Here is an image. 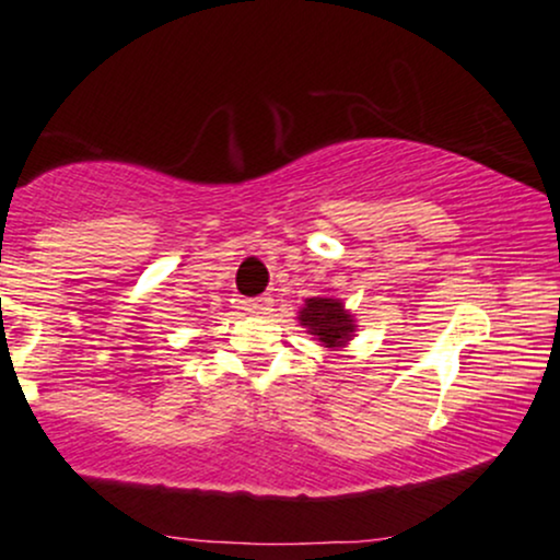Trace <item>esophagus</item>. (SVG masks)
<instances>
[{
    "instance_id": "esophagus-1",
    "label": "esophagus",
    "mask_w": 560,
    "mask_h": 560,
    "mask_svg": "<svg viewBox=\"0 0 560 560\" xmlns=\"http://www.w3.org/2000/svg\"><path fill=\"white\" fill-rule=\"evenodd\" d=\"M244 307H247L249 313H255V316H266L268 311H271V298H258V300H247L244 302Z\"/></svg>"
}]
</instances>
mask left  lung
<instances>
[{"instance_id":"obj_1","label":"left lung","mask_w":560,"mask_h":560,"mask_svg":"<svg viewBox=\"0 0 560 560\" xmlns=\"http://www.w3.org/2000/svg\"><path fill=\"white\" fill-rule=\"evenodd\" d=\"M300 326L313 334V339L320 342L326 350H345L355 337L358 324L355 316L345 307V302L334 294H318L307 298L305 305L300 307Z\"/></svg>"}]
</instances>
